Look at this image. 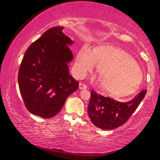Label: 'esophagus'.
<instances>
[{
  "mask_svg": "<svg viewBox=\"0 0 160 160\" xmlns=\"http://www.w3.org/2000/svg\"><path fill=\"white\" fill-rule=\"evenodd\" d=\"M79 88L80 90H85V89L88 88V86H87L85 84H84L82 82H80L79 84Z\"/></svg>",
  "mask_w": 160,
  "mask_h": 160,
  "instance_id": "1",
  "label": "esophagus"
}]
</instances>
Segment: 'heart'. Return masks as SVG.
<instances>
[{
  "label": "heart",
  "instance_id": "obj_1",
  "mask_svg": "<svg viewBox=\"0 0 160 160\" xmlns=\"http://www.w3.org/2000/svg\"><path fill=\"white\" fill-rule=\"evenodd\" d=\"M94 63L100 73V83L107 93L116 97L128 96L138 90L143 80L138 65L128 53L118 48L104 46L94 49L81 48L76 66L80 72L93 69Z\"/></svg>",
  "mask_w": 160,
  "mask_h": 160
}]
</instances>
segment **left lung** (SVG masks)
<instances>
[{
	"label": "left lung",
	"mask_w": 160,
	"mask_h": 160,
	"mask_svg": "<svg viewBox=\"0 0 160 160\" xmlns=\"http://www.w3.org/2000/svg\"><path fill=\"white\" fill-rule=\"evenodd\" d=\"M146 92V90H142L131 101L121 102L92 90L88 108L89 117L94 126L103 130L120 127L136 110Z\"/></svg>",
	"instance_id": "left-lung-1"
}]
</instances>
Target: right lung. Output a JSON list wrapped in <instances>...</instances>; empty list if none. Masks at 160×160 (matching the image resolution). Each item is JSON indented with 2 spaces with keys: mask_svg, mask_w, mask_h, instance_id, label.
<instances>
[{
  "mask_svg": "<svg viewBox=\"0 0 160 160\" xmlns=\"http://www.w3.org/2000/svg\"><path fill=\"white\" fill-rule=\"evenodd\" d=\"M63 27H53L29 46L18 72L24 104L29 112L48 118L56 116L79 82L69 74L68 63L73 58L68 47L72 42L63 33Z\"/></svg>",
  "mask_w": 160,
  "mask_h": 160,
  "instance_id": "obj_1",
  "label": "right lung"
}]
</instances>
